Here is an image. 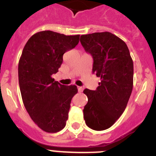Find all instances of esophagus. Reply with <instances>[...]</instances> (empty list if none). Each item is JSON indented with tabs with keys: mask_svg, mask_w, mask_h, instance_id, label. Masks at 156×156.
<instances>
[{
	"mask_svg": "<svg viewBox=\"0 0 156 156\" xmlns=\"http://www.w3.org/2000/svg\"><path fill=\"white\" fill-rule=\"evenodd\" d=\"M77 89H78V91L79 92H82L83 90V88L82 87H77Z\"/></svg>",
	"mask_w": 156,
	"mask_h": 156,
	"instance_id": "esophagus-1",
	"label": "esophagus"
}]
</instances>
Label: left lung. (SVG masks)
Returning a JSON list of instances; mask_svg holds the SVG:
<instances>
[{
  "label": "left lung",
  "mask_w": 156,
  "mask_h": 156,
  "mask_svg": "<svg viewBox=\"0 0 156 156\" xmlns=\"http://www.w3.org/2000/svg\"><path fill=\"white\" fill-rule=\"evenodd\" d=\"M80 43L93 58V73L101 79L95 90L85 89L87 126L94 130L111 127L124 112L132 90L133 63L126 43L109 32L82 35Z\"/></svg>",
  "instance_id": "1"
}]
</instances>
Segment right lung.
<instances>
[{"instance_id":"right-lung-1","label":"right lung","mask_w":156,"mask_h":156,"mask_svg":"<svg viewBox=\"0 0 156 156\" xmlns=\"http://www.w3.org/2000/svg\"><path fill=\"white\" fill-rule=\"evenodd\" d=\"M80 35L45 30L30 37L19 62V83L23 104L44 131L57 133L66 126L76 86H65L51 76L58 71L63 55L75 48Z\"/></svg>"}]
</instances>
